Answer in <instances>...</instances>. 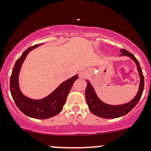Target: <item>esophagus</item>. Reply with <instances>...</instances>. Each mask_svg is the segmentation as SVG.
<instances>
[{
	"label": "esophagus",
	"mask_w": 151,
	"mask_h": 151,
	"mask_svg": "<svg viewBox=\"0 0 151 151\" xmlns=\"http://www.w3.org/2000/svg\"><path fill=\"white\" fill-rule=\"evenodd\" d=\"M88 75H89V74H88V71L86 70H81V72H80V74H79V77H81V78H86V77H87Z\"/></svg>",
	"instance_id": "1"
}]
</instances>
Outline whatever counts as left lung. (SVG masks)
<instances>
[{
    "label": "left lung",
    "instance_id": "left-lung-1",
    "mask_svg": "<svg viewBox=\"0 0 151 151\" xmlns=\"http://www.w3.org/2000/svg\"><path fill=\"white\" fill-rule=\"evenodd\" d=\"M119 52H121V54L119 56L129 57L136 65L137 70H138L140 78L138 92H137L136 96L129 102L122 104H116V105L108 104L107 103H104L98 97L94 87L92 86L89 80H86V82H87L86 89V103L89 106V111L93 114L99 116V117L105 118V119H114V118L120 117V116L127 114L129 111H131L136 106V104H138L140 99L142 97V92H143L145 79H144L143 74H142V68L140 67L139 62L137 60L136 58L127 50L121 49V50H119Z\"/></svg>",
    "mask_w": 151,
    "mask_h": 151
}]
</instances>
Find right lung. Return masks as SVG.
<instances>
[{
  "label": "right lung",
  "instance_id": "add662e5",
  "mask_svg": "<svg viewBox=\"0 0 151 151\" xmlns=\"http://www.w3.org/2000/svg\"><path fill=\"white\" fill-rule=\"evenodd\" d=\"M41 44L33 46L27 49L17 59L12 71L9 87L12 97L19 109L26 116L35 119H48L61 112L65 104L66 99L74 81L78 76H73L62 82L60 85L46 97L40 99H34L28 97L20 89L19 77L23 62L32 50L40 47Z\"/></svg>",
  "mask_w": 151,
  "mask_h": 151
}]
</instances>
